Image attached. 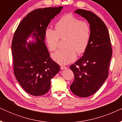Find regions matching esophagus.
<instances>
[{
  "label": "esophagus",
  "mask_w": 122,
  "mask_h": 122,
  "mask_svg": "<svg viewBox=\"0 0 122 122\" xmlns=\"http://www.w3.org/2000/svg\"><path fill=\"white\" fill-rule=\"evenodd\" d=\"M61 70H63V69H67V67L66 66H61Z\"/></svg>",
  "instance_id": "1"
}]
</instances>
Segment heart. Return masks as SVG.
Wrapping results in <instances>:
<instances>
[{
    "label": "heart",
    "mask_w": 122,
    "mask_h": 122,
    "mask_svg": "<svg viewBox=\"0 0 122 122\" xmlns=\"http://www.w3.org/2000/svg\"><path fill=\"white\" fill-rule=\"evenodd\" d=\"M56 29L48 28L45 33L49 50L56 51L60 38L66 36L65 46L66 48L56 51L52 54L56 62L65 65L74 61L78 54L85 52L91 38V28L88 23L81 21L71 14L62 16L56 24Z\"/></svg>",
    "instance_id": "b5f03b06"
}]
</instances>
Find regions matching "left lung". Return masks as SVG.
Instances as JSON below:
<instances>
[{"mask_svg": "<svg viewBox=\"0 0 122 122\" xmlns=\"http://www.w3.org/2000/svg\"><path fill=\"white\" fill-rule=\"evenodd\" d=\"M74 13L89 23L91 38L83 56L70 66L74 74L70 89L76 96L87 97L94 94L107 78L112 50L108 29L101 18L84 9Z\"/></svg>", "mask_w": 122, "mask_h": 122, "instance_id": "left-lung-1", "label": "left lung"}]
</instances>
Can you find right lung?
Wrapping results in <instances>:
<instances>
[{
    "label": "right lung",
    "instance_id": "1",
    "mask_svg": "<svg viewBox=\"0 0 122 122\" xmlns=\"http://www.w3.org/2000/svg\"><path fill=\"white\" fill-rule=\"evenodd\" d=\"M63 6L39 8L23 19L13 36L11 49L16 79L26 92L34 96L44 95L51 88V80L60 66L50 57L45 44L47 26ZM32 36L35 41L27 43Z\"/></svg>",
    "mask_w": 122,
    "mask_h": 122
}]
</instances>
